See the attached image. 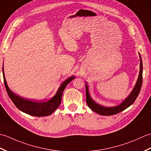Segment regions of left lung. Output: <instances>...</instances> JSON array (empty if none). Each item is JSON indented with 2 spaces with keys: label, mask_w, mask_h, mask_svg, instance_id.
<instances>
[{
  "label": "left lung",
  "mask_w": 151,
  "mask_h": 151,
  "mask_svg": "<svg viewBox=\"0 0 151 151\" xmlns=\"http://www.w3.org/2000/svg\"><path fill=\"white\" fill-rule=\"evenodd\" d=\"M139 58H140V66H139V74L138 76V78L136 82V84L132 89V92L128 96L127 99H124L121 103L114 107H105L97 104L95 102L89 93L88 86L87 83H86V102L88 106L90 108L91 110L96 112L102 115H112L114 114H117L120 113L121 111H123L125 109L129 108L130 105H132L136 98L138 96L141 88H142V81H143V63L142 58H141L140 54L139 53Z\"/></svg>",
  "instance_id": "8db88e82"
}]
</instances>
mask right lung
Returning <instances> with one entry per match:
<instances>
[{
  "label": "right lung",
  "mask_w": 151,
  "mask_h": 151,
  "mask_svg": "<svg viewBox=\"0 0 151 151\" xmlns=\"http://www.w3.org/2000/svg\"><path fill=\"white\" fill-rule=\"evenodd\" d=\"M2 73L6 91H7L9 98H10L12 102L15 105V106L19 110L22 111L24 113L36 117L48 116V115H50L52 112L55 111L61 103L63 92L66 88L67 85L70 81H72L73 79H75V76H70L69 78H67L66 81H64L61 84L60 88H58V90L56 92V93L50 100L48 101L40 102L28 100V99L19 97V95H16L14 92H12L9 89L8 86L7 82H6L4 76V69L3 68Z\"/></svg>",
  "instance_id": "add662e5"
}]
</instances>
